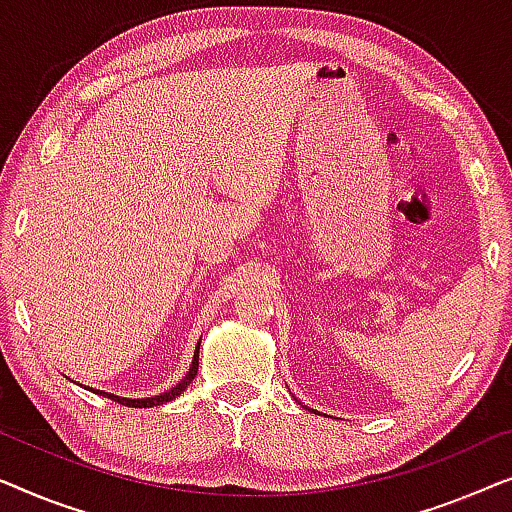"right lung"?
Instances as JSON below:
<instances>
[{"instance_id": "add662e5", "label": "right lung", "mask_w": 512, "mask_h": 512, "mask_svg": "<svg viewBox=\"0 0 512 512\" xmlns=\"http://www.w3.org/2000/svg\"><path fill=\"white\" fill-rule=\"evenodd\" d=\"M197 369H199V345H197V350H194V359H192L190 371H187V376H185V378L181 380V383H178L176 387H171L169 392L160 394V397H150V399H125V397H115V394L99 392V390H97V394H102V397H109V399H113V401L122 403V406H132V408H150V406H160V403H167V401H171V399H176L178 394H181V392L185 390V387L192 383L194 376H197Z\"/></svg>"}]
</instances>
